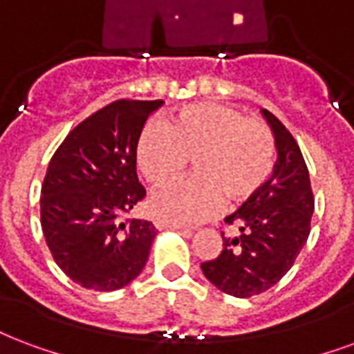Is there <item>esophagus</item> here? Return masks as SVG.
Segmentation results:
<instances>
[{
	"instance_id": "1",
	"label": "esophagus",
	"mask_w": 354,
	"mask_h": 354,
	"mask_svg": "<svg viewBox=\"0 0 354 354\" xmlns=\"http://www.w3.org/2000/svg\"><path fill=\"white\" fill-rule=\"evenodd\" d=\"M156 227L157 229H178L185 232V234H191L189 229H185V227H180V225H174V223H167V221H156Z\"/></svg>"
}]
</instances>
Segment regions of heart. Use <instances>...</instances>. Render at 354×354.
Instances as JSON below:
<instances>
[{
	"label": "heart",
	"mask_w": 354,
	"mask_h": 354,
	"mask_svg": "<svg viewBox=\"0 0 354 354\" xmlns=\"http://www.w3.org/2000/svg\"><path fill=\"white\" fill-rule=\"evenodd\" d=\"M276 138L259 118L217 103H197L172 114L169 125L148 124L137 144L142 176L156 187L176 180L189 161L195 176L157 191L151 214L174 225L216 216L223 198L236 206L255 197L276 165Z\"/></svg>",
	"instance_id": "obj_1"
}]
</instances>
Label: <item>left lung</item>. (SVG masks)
Instances as JSON below:
<instances>
[{
    "mask_svg": "<svg viewBox=\"0 0 354 354\" xmlns=\"http://www.w3.org/2000/svg\"><path fill=\"white\" fill-rule=\"evenodd\" d=\"M263 114L276 137L274 174L255 197L225 217L234 234L221 232V253L201 264L212 285L236 298L261 295L290 270L310 236L315 206L310 172L297 140L272 112Z\"/></svg>",
    "mask_w": 354,
    "mask_h": 354,
    "instance_id": "obj_1",
    "label": "left lung"
}]
</instances>
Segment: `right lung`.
I'll list each match as a JSON object with an SVG mask.
<instances>
[{
    "instance_id": "1",
    "label": "right lung",
    "mask_w": 354,
    "mask_h": 354,
    "mask_svg": "<svg viewBox=\"0 0 354 354\" xmlns=\"http://www.w3.org/2000/svg\"><path fill=\"white\" fill-rule=\"evenodd\" d=\"M157 101L118 99L71 131L41 187V227L56 264L84 289L116 290L142 272L157 230L125 217L146 197L137 144Z\"/></svg>"
}]
</instances>
